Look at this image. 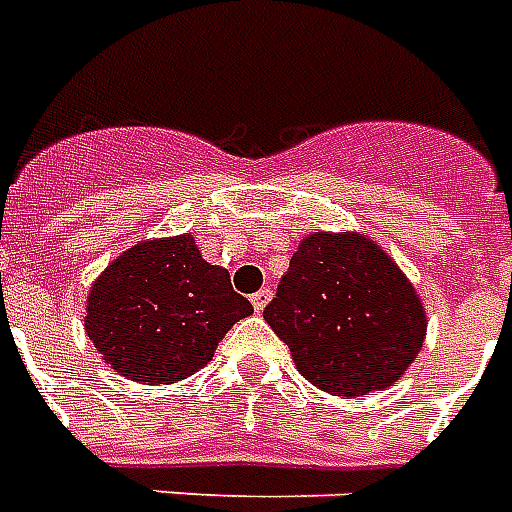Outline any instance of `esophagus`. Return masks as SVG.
<instances>
[{
  "mask_svg": "<svg viewBox=\"0 0 512 512\" xmlns=\"http://www.w3.org/2000/svg\"><path fill=\"white\" fill-rule=\"evenodd\" d=\"M271 295H273V292H271V289H268V287H263V289H260V292H255V295H252V305H255V311H257V313L263 311L265 305H268V300H271Z\"/></svg>",
  "mask_w": 512,
  "mask_h": 512,
  "instance_id": "1",
  "label": "esophagus"
}]
</instances>
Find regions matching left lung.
<instances>
[{"mask_svg":"<svg viewBox=\"0 0 512 512\" xmlns=\"http://www.w3.org/2000/svg\"><path fill=\"white\" fill-rule=\"evenodd\" d=\"M263 319L289 345L297 372L337 396L393 385L428 327L409 279L358 233L305 236Z\"/></svg>","mask_w":512,"mask_h":512,"instance_id":"obj_1","label":"left lung"}]
</instances>
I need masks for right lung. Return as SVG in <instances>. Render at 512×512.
Returning a JSON list of instances; mask_svg holds the SVG:
<instances>
[{"label": "right lung", "mask_w": 512, "mask_h": 512, "mask_svg": "<svg viewBox=\"0 0 512 512\" xmlns=\"http://www.w3.org/2000/svg\"><path fill=\"white\" fill-rule=\"evenodd\" d=\"M252 303L233 292L191 236L143 241L108 265L87 297L84 327L111 369L146 385L183 380Z\"/></svg>", "instance_id": "right-lung-1"}]
</instances>
